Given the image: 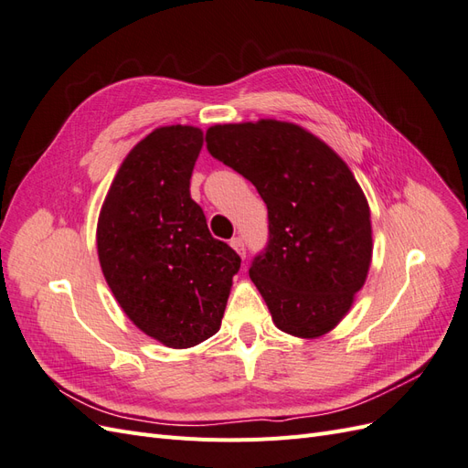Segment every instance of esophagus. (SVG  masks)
Returning <instances> with one entry per match:
<instances>
[{
    "label": "esophagus",
    "mask_w": 468,
    "mask_h": 468,
    "mask_svg": "<svg viewBox=\"0 0 468 468\" xmlns=\"http://www.w3.org/2000/svg\"><path fill=\"white\" fill-rule=\"evenodd\" d=\"M230 246L236 250V253L239 258H246V246H244V239L242 238H232L230 239Z\"/></svg>",
    "instance_id": "obj_1"
}]
</instances>
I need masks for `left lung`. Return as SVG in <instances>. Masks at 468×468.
Listing matches in <instances>:
<instances>
[{"label":"left lung","mask_w":468,"mask_h":468,"mask_svg":"<svg viewBox=\"0 0 468 468\" xmlns=\"http://www.w3.org/2000/svg\"><path fill=\"white\" fill-rule=\"evenodd\" d=\"M207 150L267 205L269 239L250 277L277 328L306 339L334 330L373 256L369 203L347 164L303 126L275 119L210 126Z\"/></svg>","instance_id":"8db88e82"}]
</instances>
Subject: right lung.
Here are the masks:
<instances>
[{"instance_id": "right-lung-1", "label": "right lung", "mask_w": 468, "mask_h": 468, "mask_svg": "<svg viewBox=\"0 0 468 468\" xmlns=\"http://www.w3.org/2000/svg\"><path fill=\"white\" fill-rule=\"evenodd\" d=\"M203 131L160 126L129 152L97 220L109 289L138 330L186 349L220 328L239 256L212 238L189 179Z\"/></svg>"}]
</instances>
